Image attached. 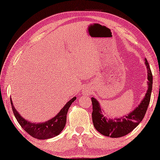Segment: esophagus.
<instances>
[{
  "mask_svg": "<svg viewBox=\"0 0 160 160\" xmlns=\"http://www.w3.org/2000/svg\"><path fill=\"white\" fill-rule=\"evenodd\" d=\"M85 91H86V92L87 93H90L92 91H91V88H86V89L85 90Z\"/></svg>",
  "mask_w": 160,
  "mask_h": 160,
  "instance_id": "1",
  "label": "esophagus"
}]
</instances>
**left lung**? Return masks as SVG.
<instances>
[{
	"label": "left lung",
	"instance_id": "1",
	"mask_svg": "<svg viewBox=\"0 0 160 160\" xmlns=\"http://www.w3.org/2000/svg\"><path fill=\"white\" fill-rule=\"evenodd\" d=\"M145 60V65L148 69V89L142 101H141L139 106L134 109V111L129 112L127 116L119 118H114V120L111 118L108 119L102 113V109L98 101L96 98H91L93 106V123L96 130L101 134L112 138L122 137L132 131L145 117L147 109L150 103L152 89V74L149 63L146 59Z\"/></svg>",
	"mask_w": 160,
	"mask_h": 160
}]
</instances>
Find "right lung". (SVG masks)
Here are the masks:
<instances>
[{"mask_svg":"<svg viewBox=\"0 0 160 160\" xmlns=\"http://www.w3.org/2000/svg\"><path fill=\"white\" fill-rule=\"evenodd\" d=\"M76 99H77V97H74L68 101L55 117L52 118L48 121L40 122V123L29 122L27 120L23 118L17 110L15 108L11 98H10V103H11L12 109L15 118L17 119L18 122H19V124L24 130H25L29 135L37 139L45 140L55 137L61 133L66 125L68 110H69L71 104Z\"/></svg>","mask_w":160,"mask_h":160,"instance_id":"add662e5","label":"right lung"}]
</instances>
